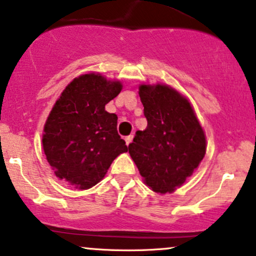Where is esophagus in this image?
I'll return each mask as SVG.
<instances>
[{"label":"esophagus","instance_id":"obj_1","mask_svg":"<svg viewBox=\"0 0 256 256\" xmlns=\"http://www.w3.org/2000/svg\"><path fill=\"white\" fill-rule=\"evenodd\" d=\"M132 140H134V134H128V136H126L125 137V142H126V144H130L131 142H132Z\"/></svg>","mask_w":256,"mask_h":256}]
</instances>
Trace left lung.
Returning a JSON list of instances; mask_svg holds the SVG:
<instances>
[{"label":"left lung","mask_w":256,"mask_h":256,"mask_svg":"<svg viewBox=\"0 0 256 256\" xmlns=\"http://www.w3.org/2000/svg\"><path fill=\"white\" fill-rule=\"evenodd\" d=\"M147 128L137 131L128 153L154 192L171 193L206 156V136L190 102L165 85H141Z\"/></svg>","instance_id":"1"}]
</instances>
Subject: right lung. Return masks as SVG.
<instances>
[{"mask_svg": "<svg viewBox=\"0 0 256 256\" xmlns=\"http://www.w3.org/2000/svg\"><path fill=\"white\" fill-rule=\"evenodd\" d=\"M122 87L100 74L81 75L62 92L47 119L42 137L46 158L57 178L78 190L98 184L113 160L128 152L118 134V116L106 112Z\"/></svg>", "mask_w": 256, "mask_h": 256, "instance_id": "1", "label": "right lung"}]
</instances>
